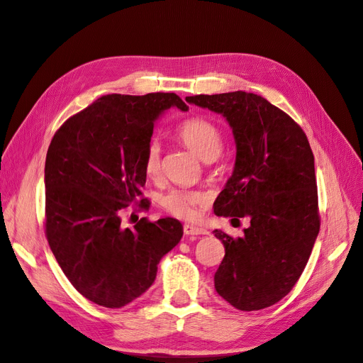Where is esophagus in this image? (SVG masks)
<instances>
[{
	"mask_svg": "<svg viewBox=\"0 0 363 363\" xmlns=\"http://www.w3.org/2000/svg\"><path fill=\"white\" fill-rule=\"evenodd\" d=\"M184 233L185 235H208V230L193 225H184Z\"/></svg>",
	"mask_w": 363,
	"mask_h": 363,
	"instance_id": "1",
	"label": "esophagus"
}]
</instances>
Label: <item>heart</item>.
<instances>
[{
  "label": "heart",
  "instance_id": "b5f03b06",
  "mask_svg": "<svg viewBox=\"0 0 363 363\" xmlns=\"http://www.w3.org/2000/svg\"><path fill=\"white\" fill-rule=\"evenodd\" d=\"M174 135L182 145L205 162L214 161L223 149V135L220 128L203 118H190L179 123ZM143 169L149 178H155L161 172V146L157 140H150L145 149ZM206 197L201 191L174 189L162 197V206L170 214L181 218H193L196 208L203 205Z\"/></svg>",
  "mask_w": 363,
  "mask_h": 363
}]
</instances>
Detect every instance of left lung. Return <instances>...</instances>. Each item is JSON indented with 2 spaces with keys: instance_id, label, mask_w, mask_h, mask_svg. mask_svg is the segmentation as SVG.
<instances>
[{
  "instance_id": "left-lung-1",
  "label": "left lung",
  "mask_w": 363,
  "mask_h": 363,
  "mask_svg": "<svg viewBox=\"0 0 363 363\" xmlns=\"http://www.w3.org/2000/svg\"><path fill=\"white\" fill-rule=\"evenodd\" d=\"M185 101L223 116L235 138V164L214 213L250 220L238 238L214 230L225 245L214 276L217 294L240 311L272 306L297 284L320 230L308 137L286 113L255 93L240 90Z\"/></svg>"
}]
</instances>
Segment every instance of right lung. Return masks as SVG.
I'll list each match as a JSON object with an SVG mask.
<instances>
[{
	"label": "right lung",
	"instance_id": "1",
	"mask_svg": "<svg viewBox=\"0 0 363 363\" xmlns=\"http://www.w3.org/2000/svg\"><path fill=\"white\" fill-rule=\"evenodd\" d=\"M170 107L189 110L174 93L105 95L67 119L48 147L46 238L69 282L99 306L122 308L145 294L182 238L172 217L121 226L122 208L146 184L143 155L155 122Z\"/></svg>",
	"mask_w": 363,
	"mask_h": 363
}]
</instances>
